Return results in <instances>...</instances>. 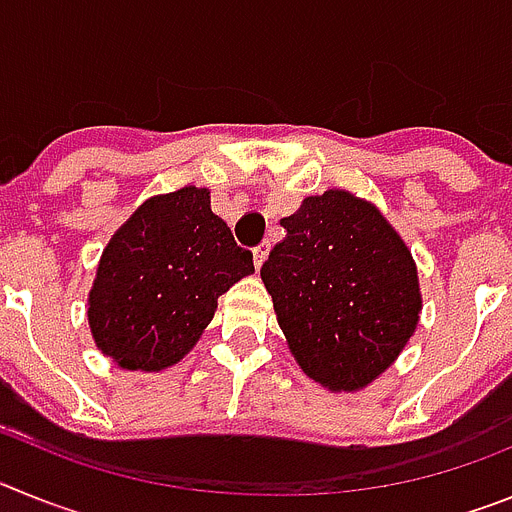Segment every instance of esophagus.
I'll return each instance as SVG.
<instances>
[{"mask_svg": "<svg viewBox=\"0 0 512 512\" xmlns=\"http://www.w3.org/2000/svg\"><path fill=\"white\" fill-rule=\"evenodd\" d=\"M269 243H261V246H256L253 248V266H256V269H261V266H264V261H266V256H269Z\"/></svg>", "mask_w": 512, "mask_h": 512, "instance_id": "esophagus-1", "label": "esophagus"}]
</instances>
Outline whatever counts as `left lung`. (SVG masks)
I'll list each match as a JSON object with an SVG mask.
<instances>
[{"label":"left lung","mask_w":512,"mask_h":512,"mask_svg":"<svg viewBox=\"0 0 512 512\" xmlns=\"http://www.w3.org/2000/svg\"><path fill=\"white\" fill-rule=\"evenodd\" d=\"M261 266L302 372L330 392L372 384L418 328V269L372 202L346 189L305 197Z\"/></svg>","instance_id":"obj_1"}]
</instances>
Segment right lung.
I'll return each instance as SVG.
<instances>
[{"label":"right lung","mask_w":512,"mask_h":512,"mask_svg":"<svg viewBox=\"0 0 512 512\" xmlns=\"http://www.w3.org/2000/svg\"><path fill=\"white\" fill-rule=\"evenodd\" d=\"M253 274V253L210 210V189L146 200L117 228L89 292L97 348L130 372H161L200 341L217 297Z\"/></svg>","instance_id":"obj_1"}]
</instances>
